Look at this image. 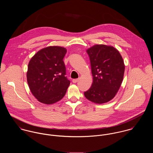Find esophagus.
<instances>
[{"label": "esophagus", "mask_w": 153, "mask_h": 153, "mask_svg": "<svg viewBox=\"0 0 153 153\" xmlns=\"http://www.w3.org/2000/svg\"><path fill=\"white\" fill-rule=\"evenodd\" d=\"M78 79H72V82L73 83H76L78 81Z\"/></svg>", "instance_id": "esophagus-1"}]
</instances>
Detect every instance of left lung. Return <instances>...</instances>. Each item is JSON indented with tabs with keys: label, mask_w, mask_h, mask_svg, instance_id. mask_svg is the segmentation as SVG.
Masks as SVG:
<instances>
[{
	"label": "left lung",
	"mask_w": 153,
	"mask_h": 153,
	"mask_svg": "<svg viewBox=\"0 0 153 153\" xmlns=\"http://www.w3.org/2000/svg\"><path fill=\"white\" fill-rule=\"evenodd\" d=\"M93 76L92 86L84 95L96 104L111 100L122 84L125 65L119 51L114 47L95 45L87 50Z\"/></svg>",
	"instance_id": "1"
}]
</instances>
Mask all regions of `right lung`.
<instances>
[{
  "instance_id": "obj_1",
  "label": "right lung",
  "mask_w": 153,
  "mask_h": 153,
  "mask_svg": "<svg viewBox=\"0 0 153 153\" xmlns=\"http://www.w3.org/2000/svg\"><path fill=\"white\" fill-rule=\"evenodd\" d=\"M65 48L53 46L39 51L30 60L27 81L33 95L38 101L52 104L65 95L70 81L65 76L64 58Z\"/></svg>"
}]
</instances>
